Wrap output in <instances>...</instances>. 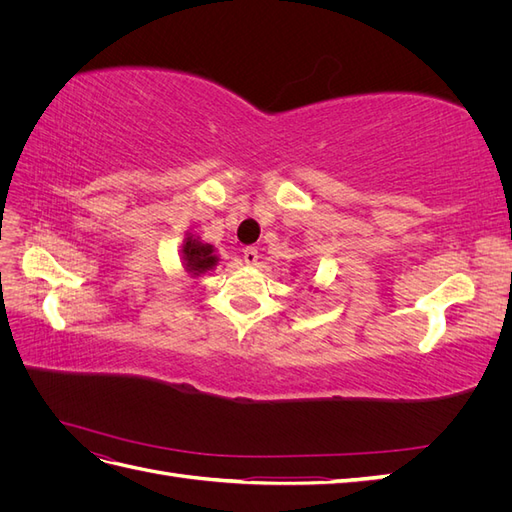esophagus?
Here are the masks:
<instances>
[{
  "mask_svg": "<svg viewBox=\"0 0 512 512\" xmlns=\"http://www.w3.org/2000/svg\"><path fill=\"white\" fill-rule=\"evenodd\" d=\"M243 260H245V265H256V262H258V250H256V247H245V250H243Z\"/></svg>",
  "mask_w": 512,
  "mask_h": 512,
  "instance_id": "34e87169",
  "label": "esophagus"
}]
</instances>
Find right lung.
<instances>
[{"mask_svg":"<svg viewBox=\"0 0 512 512\" xmlns=\"http://www.w3.org/2000/svg\"><path fill=\"white\" fill-rule=\"evenodd\" d=\"M181 247H183V250H181L183 267H185V271L192 273V275H200L205 271H211L215 265H218V256H215L213 245L198 241L194 235L185 237Z\"/></svg>","mask_w":512,"mask_h":512,"instance_id":"1","label":"right lung"}]
</instances>
